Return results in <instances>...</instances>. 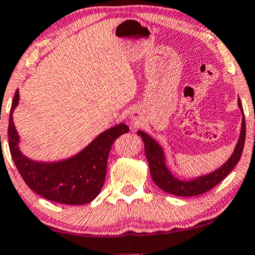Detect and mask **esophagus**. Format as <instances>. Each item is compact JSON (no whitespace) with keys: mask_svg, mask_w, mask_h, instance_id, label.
<instances>
[{"mask_svg":"<svg viewBox=\"0 0 255 255\" xmlns=\"http://www.w3.org/2000/svg\"><path fill=\"white\" fill-rule=\"evenodd\" d=\"M129 117H130V120L131 121H137L138 119H140V115H138L137 112H131Z\"/></svg>","mask_w":255,"mask_h":255,"instance_id":"1","label":"esophagus"}]
</instances>
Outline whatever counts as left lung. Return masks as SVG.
Returning <instances> with one entry per match:
<instances>
[{
	"label": "left lung",
	"mask_w": 255,
	"mask_h": 255,
	"mask_svg": "<svg viewBox=\"0 0 255 255\" xmlns=\"http://www.w3.org/2000/svg\"><path fill=\"white\" fill-rule=\"evenodd\" d=\"M238 106L243 114V122H241L239 140L234 148L233 154L220 168L192 180H180L174 176L168 167L166 166V157L162 147L147 133L141 130L137 131V135L142 138L144 143V153H146L148 165H149L151 179L159 188L173 195L195 196L208 192L209 189L213 188L214 186H217L219 182L226 178L239 162L245 146V138H246V122H245L244 109L240 99L238 100Z\"/></svg>",
	"instance_id": "obj_1"
}]
</instances>
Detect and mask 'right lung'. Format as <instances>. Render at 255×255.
Wrapping results in <instances>:
<instances>
[{
    "mask_svg": "<svg viewBox=\"0 0 255 255\" xmlns=\"http://www.w3.org/2000/svg\"><path fill=\"white\" fill-rule=\"evenodd\" d=\"M18 100L17 89L9 117V149L16 168L27 186L42 198L59 204L85 205L93 201L104 186L112 144L120 135L129 131L128 126L120 124L102 131L76 155L66 160L34 161L23 155L18 147L20 136L12 120Z\"/></svg>",
    "mask_w": 255,
    "mask_h": 255,
    "instance_id": "1",
    "label": "right lung"
}]
</instances>
